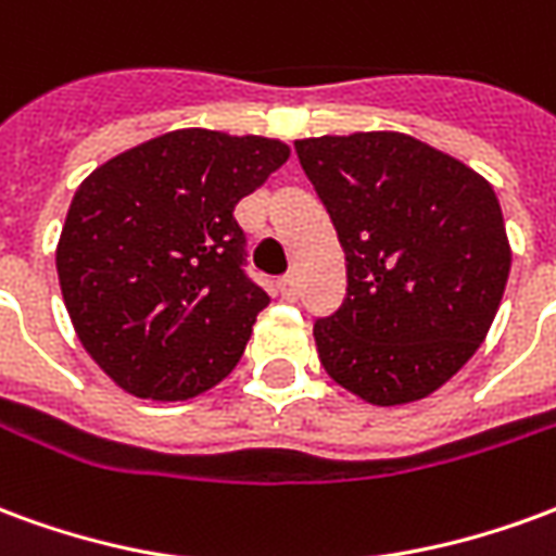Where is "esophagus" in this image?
Returning a JSON list of instances; mask_svg holds the SVG:
<instances>
[{"label": "esophagus", "instance_id": "esophagus-1", "mask_svg": "<svg viewBox=\"0 0 556 556\" xmlns=\"http://www.w3.org/2000/svg\"><path fill=\"white\" fill-rule=\"evenodd\" d=\"M277 291H279V298H282V301H294V298H298V279L291 277H279L277 279Z\"/></svg>", "mask_w": 556, "mask_h": 556}]
</instances>
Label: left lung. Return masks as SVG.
<instances>
[{"instance_id": "left-lung-1", "label": "left lung", "mask_w": 556, "mask_h": 556, "mask_svg": "<svg viewBox=\"0 0 556 556\" xmlns=\"http://www.w3.org/2000/svg\"><path fill=\"white\" fill-rule=\"evenodd\" d=\"M345 250L349 289L313 327L325 372L390 408L465 366L501 306L513 253L491 184L408 134L298 139Z\"/></svg>"}]
</instances>
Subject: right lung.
Masks as SVG:
<instances>
[{
	"mask_svg": "<svg viewBox=\"0 0 556 556\" xmlns=\"http://www.w3.org/2000/svg\"><path fill=\"white\" fill-rule=\"evenodd\" d=\"M289 160V146L172 130L79 184L55 270L83 349L139 399H190L241 361L270 298L247 277L235 205Z\"/></svg>",
	"mask_w": 556,
	"mask_h": 556,
	"instance_id": "1",
	"label": "right lung"
}]
</instances>
